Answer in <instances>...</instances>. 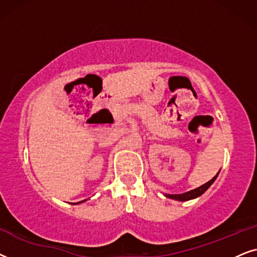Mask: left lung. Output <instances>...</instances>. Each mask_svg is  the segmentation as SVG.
Returning <instances> with one entry per match:
<instances>
[{
    "label": "left lung",
    "instance_id": "1",
    "mask_svg": "<svg viewBox=\"0 0 257 257\" xmlns=\"http://www.w3.org/2000/svg\"><path fill=\"white\" fill-rule=\"evenodd\" d=\"M218 174H220V172H218L216 175H215L210 181H208L207 183L202 184V186L198 187V188H195V189H193V190L187 191V193H183V194H163V195L166 197L172 198V200L181 201V202H184V201H189V200H194V198L200 197L201 195L206 193V191L208 190V188H209L211 184L215 182V180H216V177L218 176Z\"/></svg>",
    "mask_w": 257,
    "mask_h": 257
}]
</instances>
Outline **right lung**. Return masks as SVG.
I'll use <instances>...</instances> for the list:
<instances>
[{"instance_id":"obj_1","label":"right lung","mask_w":257,"mask_h":257,"mask_svg":"<svg viewBox=\"0 0 257 257\" xmlns=\"http://www.w3.org/2000/svg\"><path fill=\"white\" fill-rule=\"evenodd\" d=\"M82 202H85V200H83V201H80V202H77V203H71V204H80V203H82Z\"/></svg>"}]
</instances>
